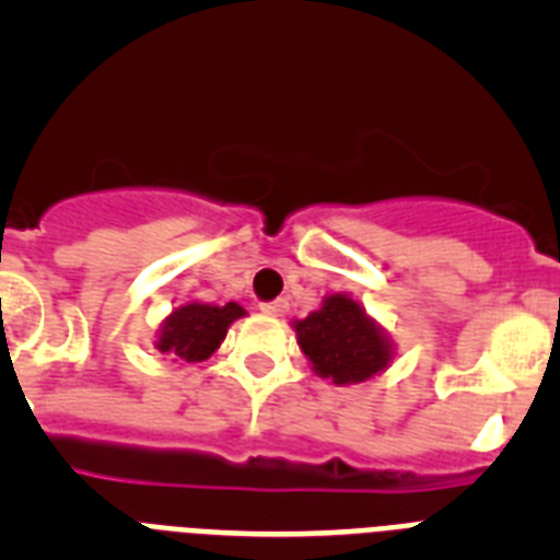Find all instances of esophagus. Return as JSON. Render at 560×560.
Wrapping results in <instances>:
<instances>
[{
	"instance_id": "1",
	"label": "esophagus",
	"mask_w": 560,
	"mask_h": 560,
	"mask_svg": "<svg viewBox=\"0 0 560 560\" xmlns=\"http://www.w3.org/2000/svg\"><path fill=\"white\" fill-rule=\"evenodd\" d=\"M260 311L269 316H283L289 311V303L285 300H271V303H260Z\"/></svg>"
}]
</instances>
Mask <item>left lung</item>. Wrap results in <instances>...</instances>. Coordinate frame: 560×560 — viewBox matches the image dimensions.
<instances>
[{"label": "left lung", "mask_w": 560, "mask_h": 560, "mask_svg": "<svg viewBox=\"0 0 560 560\" xmlns=\"http://www.w3.org/2000/svg\"><path fill=\"white\" fill-rule=\"evenodd\" d=\"M296 341L319 378L359 384L387 370L393 345L348 294L325 296L323 308L294 323Z\"/></svg>", "instance_id": "1"}]
</instances>
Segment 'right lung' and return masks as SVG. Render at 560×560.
<instances>
[{"label": "right lung", "mask_w": 560, "mask_h": 560, "mask_svg": "<svg viewBox=\"0 0 560 560\" xmlns=\"http://www.w3.org/2000/svg\"><path fill=\"white\" fill-rule=\"evenodd\" d=\"M244 316L237 303L205 305L187 303L173 311L165 319L156 339V350L173 355L179 361H205L210 359L224 341L226 328Z\"/></svg>", "instance_id": "obj_1"}]
</instances>
